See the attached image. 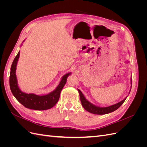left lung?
I'll return each instance as SVG.
<instances>
[{"instance_id":"left-lung-1","label":"left lung","mask_w":147,"mask_h":147,"mask_svg":"<svg viewBox=\"0 0 147 147\" xmlns=\"http://www.w3.org/2000/svg\"><path fill=\"white\" fill-rule=\"evenodd\" d=\"M131 86H132V78L131 80ZM78 91L80 94V97L82 105L83 107V108L86 111H88V112L93 114H96V115H104V114L109 113L110 112H114L115 110H117L119 107L124 103V102L125 101L126 99L127 98L126 97L125 99H123L121 102H119L118 103L114 104L113 105L107 107H97L90 103V102L88 100H87L85 97H84L81 91L80 90H78Z\"/></svg>"}]
</instances>
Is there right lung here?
Masks as SVG:
<instances>
[{
    "instance_id": "right-lung-1",
    "label": "right lung",
    "mask_w": 147,
    "mask_h": 147,
    "mask_svg": "<svg viewBox=\"0 0 147 147\" xmlns=\"http://www.w3.org/2000/svg\"><path fill=\"white\" fill-rule=\"evenodd\" d=\"M20 54V51L18 52L15 57L11 66L9 81L10 90L13 95L22 105L28 109L36 110H45L52 108L58 101L61 91L66 83L67 78L69 75H70V73L64 75L56 90L47 95L38 96L34 94H26L20 90L18 86L16 77V65L19 59Z\"/></svg>"
}]
</instances>
